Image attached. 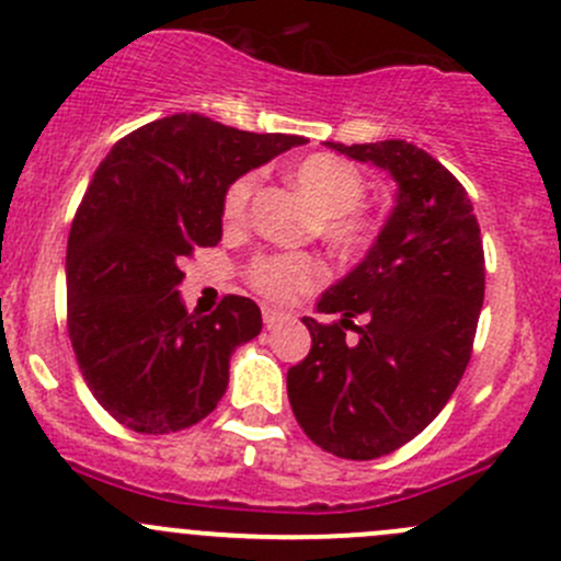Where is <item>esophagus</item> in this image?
Wrapping results in <instances>:
<instances>
[{"instance_id": "obj_1", "label": "esophagus", "mask_w": 561, "mask_h": 561, "mask_svg": "<svg viewBox=\"0 0 561 561\" xmlns=\"http://www.w3.org/2000/svg\"><path fill=\"white\" fill-rule=\"evenodd\" d=\"M282 320H287V312H279V309H271V307L263 309V322L268 328L276 325V322H282Z\"/></svg>"}]
</instances>
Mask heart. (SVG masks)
I'll use <instances>...</instances> for the list:
<instances>
[{
    "label": "heart",
    "instance_id": "1",
    "mask_svg": "<svg viewBox=\"0 0 561 561\" xmlns=\"http://www.w3.org/2000/svg\"><path fill=\"white\" fill-rule=\"evenodd\" d=\"M257 181V171L241 173L239 179L230 181L222 197V217L230 225H241L247 219ZM293 181L320 211L317 233L325 239L333 252L353 257L371 247L377 236V222L369 214L358 211L366 195V181L358 168L333 154H312L298 162ZM322 276H325V268L309 252L263 254L249 268V285L271 301L287 304L304 293H312Z\"/></svg>",
    "mask_w": 561,
    "mask_h": 561
}]
</instances>
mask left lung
<instances>
[{
  "mask_svg": "<svg viewBox=\"0 0 561 561\" xmlns=\"http://www.w3.org/2000/svg\"><path fill=\"white\" fill-rule=\"evenodd\" d=\"M325 146L393 175L396 206L369 254L317 301L342 320L304 317L312 350L287 371V396L314 445L369 461L417 437L463 377L485 293L483 241L467 190L423 149Z\"/></svg>",
  "mask_w": 561,
  "mask_h": 561,
  "instance_id": "1",
  "label": "left lung"
}]
</instances>
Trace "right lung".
Masks as SVG:
<instances>
[{"label": "right lung", "mask_w": 561, "mask_h": 561, "mask_svg": "<svg viewBox=\"0 0 561 561\" xmlns=\"http://www.w3.org/2000/svg\"><path fill=\"white\" fill-rule=\"evenodd\" d=\"M304 144L175 113L100 162L67 239V333L89 390L122 426L181 432L219 404L230 355L263 317L244 296L206 317L186 312L181 260L219 244L230 181Z\"/></svg>", "instance_id": "add662e5"}]
</instances>
